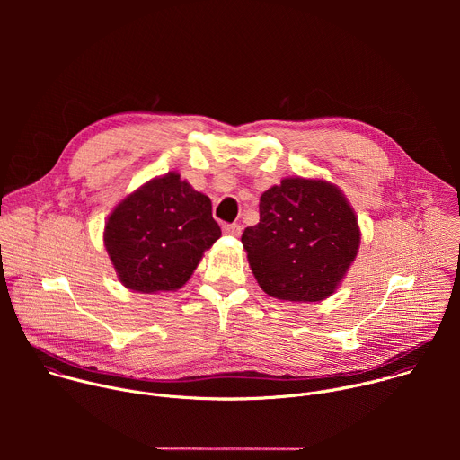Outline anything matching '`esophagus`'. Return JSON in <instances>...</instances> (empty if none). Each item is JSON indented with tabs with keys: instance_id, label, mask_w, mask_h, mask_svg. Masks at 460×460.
Segmentation results:
<instances>
[{
	"instance_id": "34e87169",
	"label": "esophagus",
	"mask_w": 460,
	"mask_h": 460,
	"mask_svg": "<svg viewBox=\"0 0 460 460\" xmlns=\"http://www.w3.org/2000/svg\"><path fill=\"white\" fill-rule=\"evenodd\" d=\"M222 231H224L226 234L238 236L240 231H242V227H240V224H224V226H222Z\"/></svg>"
}]
</instances>
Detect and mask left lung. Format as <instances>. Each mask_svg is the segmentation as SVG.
Returning a JSON list of instances; mask_svg holds the SVG:
<instances>
[{"label": "left lung", "mask_w": 460, "mask_h": 460, "mask_svg": "<svg viewBox=\"0 0 460 460\" xmlns=\"http://www.w3.org/2000/svg\"><path fill=\"white\" fill-rule=\"evenodd\" d=\"M251 271L270 296H330L357 256L360 231L342 192L323 180L286 178L260 196V222L242 234Z\"/></svg>", "instance_id": "left-lung-1"}]
</instances>
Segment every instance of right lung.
I'll return each mask as SVG.
<instances>
[{"mask_svg": "<svg viewBox=\"0 0 460 460\" xmlns=\"http://www.w3.org/2000/svg\"><path fill=\"white\" fill-rule=\"evenodd\" d=\"M220 234L208 196L169 172L116 206L103 240L125 288L158 293L181 288Z\"/></svg>", "mask_w": 460, "mask_h": 460, "instance_id": "1", "label": "right lung"}]
</instances>
